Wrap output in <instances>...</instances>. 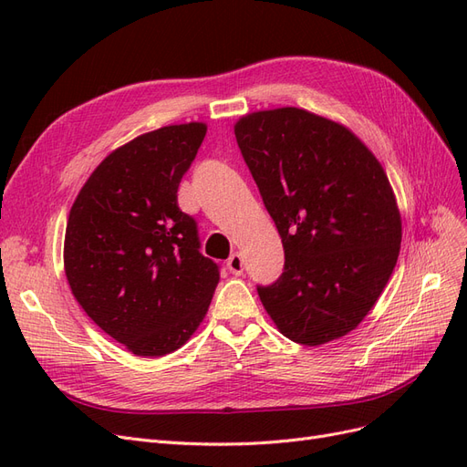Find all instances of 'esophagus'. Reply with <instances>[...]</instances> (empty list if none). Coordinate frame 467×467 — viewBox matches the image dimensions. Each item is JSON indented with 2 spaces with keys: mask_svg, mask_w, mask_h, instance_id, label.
Instances as JSON below:
<instances>
[{
  "mask_svg": "<svg viewBox=\"0 0 467 467\" xmlns=\"http://www.w3.org/2000/svg\"><path fill=\"white\" fill-rule=\"evenodd\" d=\"M228 268L232 275L242 276L244 275V257L239 255V253H234V255H230V259H228Z\"/></svg>",
  "mask_w": 467,
  "mask_h": 467,
  "instance_id": "obj_1",
  "label": "esophagus"
}]
</instances>
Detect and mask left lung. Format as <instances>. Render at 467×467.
<instances>
[{"mask_svg":"<svg viewBox=\"0 0 467 467\" xmlns=\"http://www.w3.org/2000/svg\"><path fill=\"white\" fill-rule=\"evenodd\" d=\"M235 140L285 247L259 298L278 331L307 347L345 337L393 273L401 214L376 155L347 126L298 107L242 117Z\"/></svg>","mask_w":467,"mask_h":467,"instance_id":"left-lung-1","label":"left lung"}]
</instances>
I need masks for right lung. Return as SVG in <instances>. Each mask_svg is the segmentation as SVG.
I'll use <instances>...</instances> for the list:
<instances>
[{"label":"right lung","mask_w":467,"mask_h":467,"mask_svg":"<svg viewBox=\"0 0 467 467\" xmlns=\"http://www.w3.org/2000/svg\"><path fill=\"white\" fill-rule=\"evenodd\" d=\"M206 136L171 124L110 151L78 192L64 237L74 298L136 357H163L202 323L220 282L199 251L196 222L177 189Z\"/></svg>","instance_id":"add662e5"}]
</instances>
